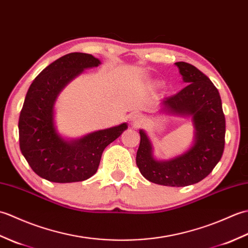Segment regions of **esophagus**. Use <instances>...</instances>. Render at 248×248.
I'll use <instances>...</instances> for the list:
<instances>
[{
	"instance_id": "1",
	"label": "esophagus",
	"mask_w": 248,
	"mask_h": 248,
	"mask_svg": "<svg viewBox=\"0 0 248 248\" xmlns=\"http://www.w3.org/2000/svg\"><path fill=\"white\" fill-rule=\"evenodd\" d=\"M143 116L140 115V114H134L132 117H131V121H132V124L135 125V127H138L141 123H143Z\"/></svg>"
}]
</instances>
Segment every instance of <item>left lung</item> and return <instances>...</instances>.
<instances>
[{"label":"left lung","mask_w":248,"mask_h":248,"mask_svg":"<svg viewBox=\"0 0 248 248\" xmlns=\"http://www.w3.org/2000/svg\"><path fill=\"white\" fill-rule=\"evenodd\" d=\"M187 85L172 96L163 99L168 112L192 116L195 143L186 154L167 162L155 161L151 144L144 131L136 165L147 180L160 186H186L202 181L213 170L223 155L226 120L219 93L210 78L196 67L176 62Z\"/></svg>","instance_id":"8db88e82"}]
</instances>
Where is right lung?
<instances>
[{"label": "right lung", "mask_w": 248, "mask_h": 248, "mask_svg": "<svg viewBox=\"0 0 248 248\" xmlns=\"http://www.w3.org/2000/svg\"><path fill=\"white\" fill-rule=\"evenodd\" d=\"M99 64L91 54H66L46 67L26 93L18 124L20 150L31 170L46 180L68 183L91 178L105 147L127 129L123 124L73 141L56 133L53 107L57 94L83 69Z\"/></svg>", "instance_id": "obj_1"}]
</instances>
